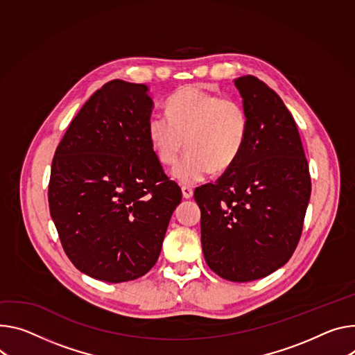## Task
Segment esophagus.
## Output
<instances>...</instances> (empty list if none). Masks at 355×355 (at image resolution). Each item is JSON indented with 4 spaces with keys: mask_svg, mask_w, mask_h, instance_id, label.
<instances>
[{
    "mask_svg": "<svg viewBox=\"0 0 355 355\" xmlns=\"http://www.w3.org/2000/svg\"><path fill=\"white\" fill-rule=\"evenodd\" d=\"M181 191H182V197L187 198V200L191 198L192 194H194V189H192V187H188V185H182Z\"/></svg>",
    "mask_w": 355,
    "mask_h": 355,
    "instance_id": "esophagus-1",
    "label": "esophagus"
}]
</instances>
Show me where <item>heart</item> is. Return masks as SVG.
<instances>
[{
    "instance_id": "b5f03b06",
    "label": "heart",
    "mask_w": 355,
    "mask_h": 355,
    "mask_svg": "<svg viewBox=\"0 0 355 355\" xmlns=\"http://www.w3.org/2000/svg\"><path fill=\"white\" fill-rule=\"evenodd\" d=\"M166 110L168 119L153 116L148 120L147 137L163 166H174L187 147V155L173 171L177 181L194 184L235 163L249 132V114L242 102L185 86L170 96Z\"/></svg>"
}]
</instances>
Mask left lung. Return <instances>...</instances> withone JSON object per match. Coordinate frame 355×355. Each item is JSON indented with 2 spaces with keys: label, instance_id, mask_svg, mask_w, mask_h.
<instances>
[{
  "label": "left lung",
  "instance_id": "1",
  "mask_svg": "<svg viewBox=\"0 0 355 355\" xmlns=\"http://www.w3.org/2000/svg\"><path fill=\"white\" fill-rule=\"evenodd\" d=\"M234 82L249 114L245 146L194 198L209 269L231 282H250L282 268L296 250L311 180L296 121L279 94L252 75Z\"/></svg>",
  "mask_w": 355,
  "mask_h": 355
}]
</instances>
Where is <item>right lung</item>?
Wrapping results in <instances>:
<instances>
[{"label": "right lung", "mask_w": 355, "mask_h": 355, "mask_svg": "<svg viewBox=\"0 0 355 355\" xmlns=\"http://www.w3.org/2000/svg\"><path fill=\"white\" fill-rule=\"evenodd\" d=\"M148 87L114 79L96 90L56 147L48 201L71 262L121 283L157 262L182 194L151 150Z\"/></svg>", "instance_id": "add662e5"}]
</instances>
